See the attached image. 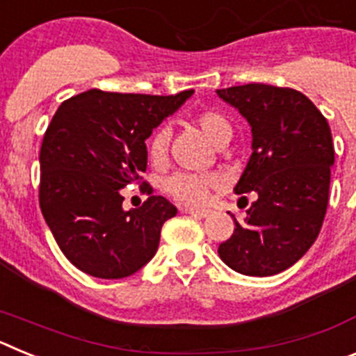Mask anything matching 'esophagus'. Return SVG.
<instances>
[{"mask_svg":"<svg viewBox=\"0 0 356 356\" xmlns=\"http://www.w3.org/2000/svg\"><path fill=\"white\" fill-rule=\"evenodd\" d=\"M185 213H191V216H194V217H207L209 216V210H203V209H185L184 210Z\"/></svg>","mask_w":356,"mask_h":356,"instance_id":"1","label":"esophagus"}]
</instances>
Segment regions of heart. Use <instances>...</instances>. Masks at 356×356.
Masks as SVG:
<instances>
[{
  "label": "heart",
  "instance_id": "heart-1",
  "mask_svg": "<svg viewBox=\"0 0 356 356\" xmlns=\"http://www.w3.org/2000/svg\"><path fill=\"white\" fill-rule=\"evenodd\" d=\"M194 122L197 124L203 135L216 146H225L234 135L232 122L228 121L222 112L219 110H203L196 115ZM169 147V130L168 128H159L151 135L147 143V153H149L151 162H163L168 155ZM217 187V176L213 175H194V172H175L165 180L163 188L165 193L171 194L175 200L185 205L197 207L203 205L210 196V191Z\"/></svg>",
  "mask_w": 356,
  "mask_h": 356
}]
</instances>
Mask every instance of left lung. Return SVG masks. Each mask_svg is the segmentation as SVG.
Segmentation results:
<instances>
[{
  "mask_svg": "<svg viewBox=\"0 0 356 356\" xmlns=\"http://www.w3.org/2000/svg\"><path fill=\"white\" fill-rule=\"evenodd\" d=\"M216 92L250 122L253 153L234 191L257 196L217 253L241 275H278L310 250L325 221L335 162L328 121L289 87L248 83Z\"/></svg>",
  "mask_w": 356,
  "mask_h": 356,
  "instance_id": "1",
  "label": "left lung"
}]
</instances>
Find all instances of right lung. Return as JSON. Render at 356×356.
I'll list each match as a JSON object with an SVG mask.
<instances>
[{"mask_svg": "<svg viewBox=\"0 0 356 356\" xmlns=\"http://www.w3.org/2000/svg\"><path fill=\"white\" fill-rule=\"evenodd\" d=\"M193 94L90 89L58 106L40 147L39 203L58 248L80 271L127 278L155 257L163 222L178 210L149 185L143 207L124 210L119 191L140 180L146 139Z\"/></svg>", "mask_w": 356, "mask_h": 356, "instance_id": "1", "label": "right lung"}]
</instances>
